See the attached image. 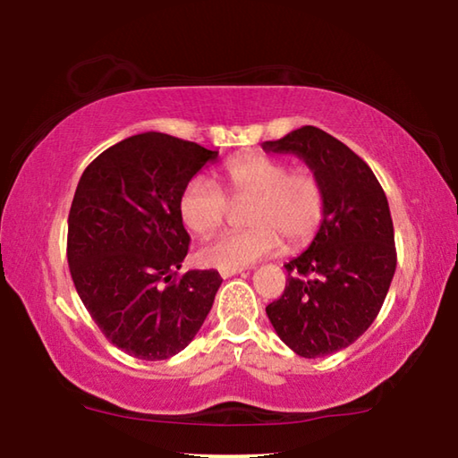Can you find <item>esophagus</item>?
<instances>
[{
  "mask_svg": "<svg viewBox=\"0 0 458 458\" xmlns=\"http://www.w3.org/2000/svg\"><path fill=\"white\" fill-rule=\"evenodd\" d=\"M244 273V268H220V275H222V278H230V276H234V275H242Z\"/></svg>",
  "mask_w": 458,
  "mask_h": 458,
  "instance_id": "esophagus-1",
  "label": "esophagus"
}]
</instances>
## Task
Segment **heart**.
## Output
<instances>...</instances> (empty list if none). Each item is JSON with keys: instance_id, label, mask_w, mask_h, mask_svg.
<instances>
[{"instance_id": "heart-1", "label": "heart", "mask_w": 458, "mask_h": 458, "mask_svg": "<svg viewBox=\"0 0 458 458\" xmlns=\"http://www.w3.org/2000/svg\"><path fill=\"white\" fill-rule=\"evenodd\" d=\"M222 182L232 198H252L246 230L220 236L199 250V260L216 268H240L273 257L286 238L291 248L311 242L327 212V191L321 177L309 167H294L267 153L232 157L222 167ZM185 228L196 236H212L222 228L228 199L214 182L193 177L177 199Z\"/></svg>"}]
</instances>
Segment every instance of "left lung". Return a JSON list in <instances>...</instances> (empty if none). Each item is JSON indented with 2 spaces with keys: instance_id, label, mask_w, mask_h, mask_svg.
<instances>
[{
  "instance_id": "left-lung-1",
  "label": "left lung",
  "mask_w": 458,
  "mask_h": 458,
  "mask_svg": "<svg viewBox=\"0 0 458 458\" xmlns=\"http://www.w3.org/2000/svg\"><path fill=\"white\" fill-rule=\"evenodd\" d=\"M265 151L294 153L321 177L327 212L289 270L281 299L267 307L276 335L301 358L352 345L384 305L396 273L390 206L369 165L325 131L305 125Z\"/></svg>"
}]
</instances>
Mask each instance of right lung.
<instances>
[{"instance_id":"1","label":"right lung","mask_w":458,"mask_h":458,"mask_svg":"<svg viewBox=\"0 0 458 458\" xmlns=\"http://www.w3.org/2000/svg\"><path fill=\"white\" fill-rule=\"evenodd\" d=\"M216 157L149 131L100 153L74 191L66 252L76 293L105 337L133 358L180 353L210 313L218 270L177 278L190 248L177 199Z\"/></svg>"}]
</instances>
